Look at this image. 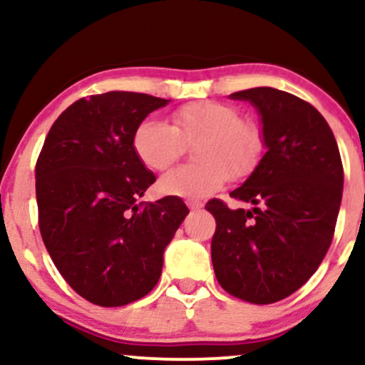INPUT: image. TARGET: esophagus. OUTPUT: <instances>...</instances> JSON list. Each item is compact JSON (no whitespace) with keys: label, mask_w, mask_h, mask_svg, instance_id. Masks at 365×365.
I'll list each match as a JSON object with an SVG mask.
<instances>
[{"label":"esophagus","mask_w":365,"mask_h":365,"mask_svg":"<svg viewBox=\"0 0 365 365\" xmlns=\"http://www.w3.org/2000/svg\"><path fill=\"white\" fill-rule=\"evenodd\" d=\"M188 207H190V211H200V209L204 207L202 202H188Z\"/></svg>","instance_id":"34e87169"}]
</instances>
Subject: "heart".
<instances>
[{
  "instance_id": "obj_1",
  "label": "heart",
  "mask_w": 365,
  "mask_h": 365,
  "mask_svg": "<svg viewBox=\"0 0 365 365\" xmlns=\"http://www.w3.org/2000/svg\"><path fill=\"white\" fill-rule=\"evenodd\" d=\"M171 127L154 118L133 130L132 148L145 168L165 171L180 158L183 144H193L197 165L177 168L159 180L165 195L202 199L225 185L228 175L242 178L257 165L262 137L252 121L240 120L230 104L197 101L171 115Z\"/></svg>"
}]
</instances>
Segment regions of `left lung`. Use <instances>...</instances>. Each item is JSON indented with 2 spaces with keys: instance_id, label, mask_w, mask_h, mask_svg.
Returning a JSON list of instances; mask_svg holds the SVG:
<instances>
[{
  "instance_id": "obj_1",
  "label": "left lung",
  "mask_w": 365,
  "mask_h": 365,
  "mask_svg": "<svg viewBox=\"0 0 365 365\" xmlns=\"http://www.w3.org/2000/svg\"><path fill=\"white\" fill-rule=\"evenodd\" d=\"M230 98L257 110L266 153L230 192L252 207L206 204L216 220L212 267L230 295L273 304L299 290L328 252L341 204L340 150L328 121L297 96L255 87Z\"/></svg>"
}]
</instances>
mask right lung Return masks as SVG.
<instances>
[{
    "label": "right lung",
    "mask_w": 365,
    "mask_h": 365,
    "mask_svg": "<svg viewBox=\"0 0 365 365\" xmlns=\"http://www.w3.org/2000/svg\"><path fill=\"white\" fill-rule=\"evenodd\" d=\"M170 99L111 91L75 101L54 121L36 165L43 242L66 283L101 307L156 287L166 245L188 209L180 197L139 202L156 182L133 130Z\"/></svg>",
    "instance_id": "obj_1"
}]
</instances>
